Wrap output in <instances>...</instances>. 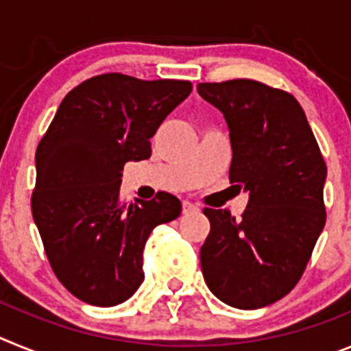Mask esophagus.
<instances>
[{
	"mask_svg": "<svg viewBox=\"0 0 351 351\" xmlns=\"http://www.w3.org/2000/svg\"><path fill=\"white\" fill-rule=\"evenodd\" d=\"M182 213H184V214L198 213V207L195 206V204H191V202H188V200H184V202H182Z\"/></svg>",
	"mask_w": 351,
	"mask_h": 351,
	"instance_id": "obj_1",
	"label": "esophagus"
}]
</instances>
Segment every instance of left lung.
Wrapping results in <instances>:
<instances>
[{
    "mask_svg": "<svg viewBox=\"0 0 351 351\" xmlns=\"http://www.w3.org/2000/svg\"><path fill=\"white\" fill-rule=\"evenodd\" d=\"M198 95L230 130V182L250 200L243 216L209 209L200 247L207 287L232 308L258 309L300 280L325 226L327 165L299 101L250 79L202 82Z\"/></svg>",
    "mask_w": 351,
    "mask_h": 351,
    "instance_id": "8db88e82",
    "label": "left lung"
}]
</instances>
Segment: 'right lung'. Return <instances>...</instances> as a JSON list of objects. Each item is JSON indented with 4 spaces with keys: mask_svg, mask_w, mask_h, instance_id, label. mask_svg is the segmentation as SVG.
<instances>
[{
    "mask_svg": "<svg viewBox=\"0 0 351 351\" xmlns=\"http://www.w3.org/2000/svg\"><path fill=\"white\" fill-rule=\"evenodd\" d=\"M190 80H141L104 73L61 101L36 147L31 197L45 255L58 280L84 302H125L144 281L142 251L154 226L181 214L178 197L123 204L126 161L151 156L165 117L191 93Z\"/></svg>",
    "mask_w": 351,
    "mask_h": 351,
    "instance_id": "add662e5",
    "label": "right lung"
}]
</instances>
